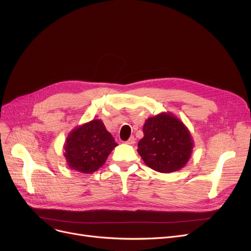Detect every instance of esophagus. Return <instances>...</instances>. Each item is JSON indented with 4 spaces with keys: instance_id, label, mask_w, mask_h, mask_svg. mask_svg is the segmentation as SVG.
Here are the masks:
<instances>
[{
    "instance_id": "34e87169",
    "label": "esophagus",
    "mask_w": 251,
    "mask_h": 251,
    "mask_svg": "<svg viewBox=\"0 0 251 251\" xmlns=\"http://www.w3.org/2000/svg\"><path fill=\"white\" fill-rule=\"evenodd\" d=\"M135 138L134 137H130L126 143V144H128V145H134L135 144Z\"/></svg>"
}]
</instances>
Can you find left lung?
Instances as JSON below:
<instances>
[{
    "label": "left lung",
    "mask_w": 251,
    "mask_h": 251,
    "mask_svg": "<svg viewBox=\"0 0 251 251\" xmlns=\"http://www.w3.org/2000/svg\"><path fill=\"white\" fill-rule=\"evenodd\" d=\"M138 153L147 166L158 173H173L189 161L194 141L184 123L171 112L149 117L143 126Z\"/></svg>",
    "instance_id": "obj_1"
}]
</instances>
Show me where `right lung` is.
<instances>
[{"label": "right lung", "instance_id": "right-lung-1", "mask_svg": "<svg viewBox=\"0 0 251 251\" xmlns=\"http://www.w3.org/2000/svg\"><path fill=\"white\" fill-rule=\"evenodd\" d=\"M116 146L101 119H93L68 134L63 154L70 170L92 174L101 168Z\"/></svg>", "mask_w": 251, "mask_h": 251}]
</instances>
